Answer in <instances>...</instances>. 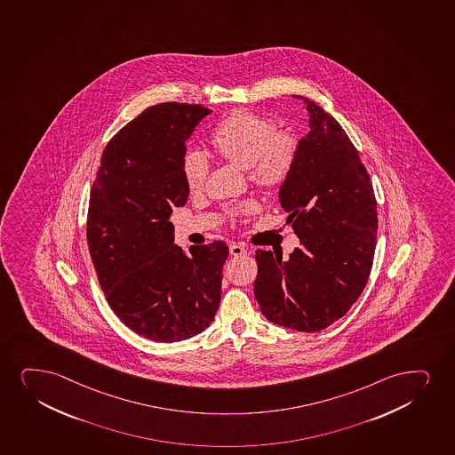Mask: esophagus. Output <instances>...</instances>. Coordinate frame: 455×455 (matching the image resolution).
I'll return each instance as SVG.
<instances>
[{
    "mask_svg": "<svg viewBox=\"0 0 455 455\" xmlns=\"http://www.w3.org/2000/svg\"><path fill=\"white\" fill-rule=\"evenodd\" d=\"M230 254L231 256H235V258H241V256L247 254V248L241 245V243H231Z\"/></svg>",
    "mask_w": 455,
    "mask_h": 455,
    "instance_id": "1",
    "label": "esophagus"
}]
</instances>
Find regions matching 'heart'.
Instances as JSON below:
<instances>
[{"instance_id": "1", "label": "heart", "mask_w": 455, "mask_h": 455, "mask_svg": "<svg viewBox=\"0 0 455 455\" xmlns=\"http://www.w3.org/2000/svg\"><path fill=\"white\" fill-rule=\"evenodd\" d=\"M268 119L248 110L228 115L212 133L214 152L233 165L247 170L250 180L264 188H277L291 173L298 142L291 135L275 133ZM208 164L199 153H187L182 161V176L191 193L203 188L207 180ZM250 208H239L247 213Z\"/></svg>"}]
</instances>
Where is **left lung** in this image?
<instances>
[{
  "label": "left lung",
  "instance_id": "obj_1",
  "mask_svg": "<svg viewBox=\"0 0 455 455\" xmlns=\"http://www.w3.org/2000/svg\"><path fill=\"white\" fill-rule=\"evenodd\" d=\"M294 96V95H292ZM279 203L300 248L288 260L258 250L254 296L262 315L296 331L325 330L348 313L370 277L377 204L370 176L342 125L315 101Z\"/></svg>",
  "mask_w": 455,
  "mask_h": 455
}]
</instances>
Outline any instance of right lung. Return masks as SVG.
<instances>
[{
	"label": "right lung",
	"instance_id": "obj_1",
	"mask_svg": "<svg viewBox=\"0 0 455 455\" xmlns=\"http://www.w3.org/2000/svg\"><path fill=\"white\" fill-rule=\"evenodd\" d=\"M210 108L165 102L119 130L90 191L87 243L96 275L124 325L155 342L205 331L220 308L228 247L174 245L170 216L190 195L187 140Z\"/></svg>",
	"mask_w": 455,
	"mask_h": 455
}]
</instances>
